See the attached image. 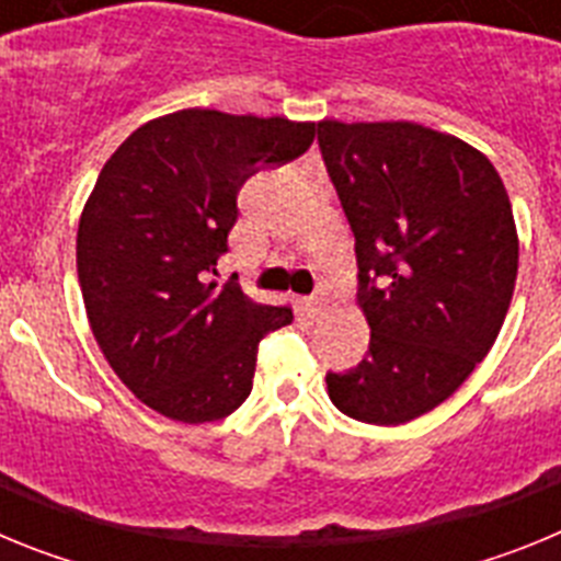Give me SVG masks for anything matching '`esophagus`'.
I'll return each instance as SVG.
<instances>
[{
	"label": "esophagus",
	"instance_id": "obj_1",
	"mask_svg": "<svg viewBox=\"0 0 561 561\" xmlns=\"http://www.w3.org/2000/svg\"><path fill=\"white\" fill-rule=\"evenodd\" d=\"M325 309H329V304H325L323 295H311L309 300H306V314H309L311 320H317V317H323Z\"/></svg>",
	"mask_w": 561,
	"mask_h": 561
}]
</instances>
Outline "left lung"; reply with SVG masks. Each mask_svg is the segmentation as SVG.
<instances>
[{
  "label": "left lung",
  "mask_w": 561,
  "mask_h": 561,
  "mask_svg": "<svg viewBox=\"0 0 561 561\" xmlns=\"http://www.w3.org/2000/svg\"><path fill=\"white\" fill-rule=\"evenodd\" d=\"M356 238L370 345L329 370L340 413L404 424L438 408L483 362L517 280V230L500 173L458 137L419 123H317Z\"/></svg>",
  "instance_id": "8db88e82"
}]
</instances>
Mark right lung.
I'll use <instances>...</instances> for the list:
<instances>
[{
  "instance_id": "obj_1",
  "label": "right lung",
  "mask_w": 561,
  "mask_h": 561,
  "mask_svg": "<svg viewBox=\"0 0 561 561\" xmlns=\"http://www.w3.org/2000/svg\"><path fill=\"white\" fill-rule=\"evenodd\" d=\"M311 140L314 123L185 108L137 128L103 165L78 225L83 306L114 374L165 419L205 424L241 408L257 342L291 323V306L205 277L230 250L244 182Z\"/></svg>"
}]
</instances>
